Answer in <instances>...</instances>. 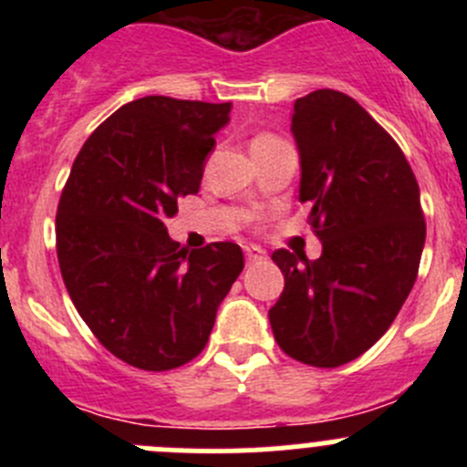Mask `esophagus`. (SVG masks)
<instances>
[{
  "instance_id": "obj_1",
  "label": "esophagus",
  "mask_w": 467,
  "mask_h": 467,
  "mask_svg": "<svg viewBox=\"0 0 467 467\" xmlns=\"http://www.w3.org/2000/svg\"><path fill=\"white\" fill-rule=\"evenodd\" d=\"M244 253H246V260H248V264H255V262H262V260H266V251H262L260 246H246L244 248Z\"/></svg>"
}]
</instances>
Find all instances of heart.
Wrapping results in <instances>:
<instances>
[{"label": "heart", "mask_w": 467, "mask_h": 467, "mask_svg": "<svg viewBox=\"0 0 467 467\" xmlns=\"http://www.w3.org/2000/svg\"><path fill=\"white\" fill-rule=\"evenodd\" d=\"M271 140H277V138H273V135H257V138L253 140V144H260V142H271Z\"/></svg>", "instance_id": "obj_1"}]
</instances>
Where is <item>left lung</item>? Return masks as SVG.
Returning <instances> with one entry per match:
<instances>
[{"label":"left lung","mask_w":467,"mask_h":467,"mask_svg":"<svg viewBox=\"0 0 467 467\" xmlns=\"http://www.w3.org/2000/svg\"><path fill=\"white\" fill-rule=\"evenodd\" d=\"M300 201L323 242L318 260L275 251L285 291L268 309L277 346L317 368L364 355L390 327L418 277L425 214L398 142L348 94L296 99Z\"/></svg>","instance_id":"left-lung-1"}]
</instances>
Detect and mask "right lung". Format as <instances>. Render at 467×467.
Returning a JSON list of instances; mask_svg holds the SVG:
<instances>
[{"label":"right lung","mask_w":467,"mask_h":467,"mask_svg":"<svg viewBox=\"0 0 467 467\" xmlns=\"http://www.w3.org/2000/svg\"><path fill=\"white\" fill-rule=\"evenodd\" d=\"M230 103L144 97L86 140L56 212V251L74 307L108 352L140 370L194 359L244 268L233 242L187 251L164 219L196 194Z\"/></svg>","instance_id":"right-lung-1"}]
</instances>
